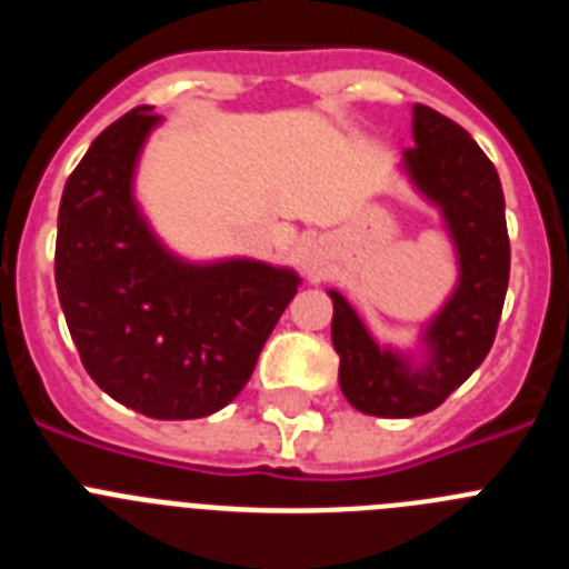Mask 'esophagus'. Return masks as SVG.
I'll return each instance as SVG.
<instances>
[{"label":"esophagus","instance_id":"obj_1","mask_svg":"<svg viewBox=\"0 0 569 569\" xmlns=\"http://www.w3.org/2000/svg\"><path fill=\"white\" fill-rule=\"evenodd\" d=\"M299 264L305 268V273L308 276H316L325 270V264H328V253H325V248H321V241L316 239H308L305 244L299 248Z\"/></svg>","mask_w":569,"mask_h":569}]
</instances>
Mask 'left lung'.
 <instances>
[{
  "label": "left lung",
  "mask_w": 569,
  "mask_h": 569,
  "mask_svg": "<svg viewBox=\"0 0 569 569\" xmlns=\"http://www.w3.org/2000/svg\"><path fill=\"white\" fill-rule=\"evenodd\" d=\"M413 142L401 168L427 202L441 210L459 256V284L425 328V365L379 347L347 299H333V347L341 393L356 410L379 419L430 413L490 353L507 281L510 239L499 173L461 124L439 110L416 104Z\"/></svg>",
  "instance_id": "8db88e82"
}]
</instances>
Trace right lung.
Masks as SVG:
<instances>
[{"label":"right lung","instance_id":"add662e5","mask_svg":"<svg viewBox=\"0 0 569 569\" xmlns=\"http://www.w3.org/2000/svg\"><path fill=\"white\" fill-rule=\"evenodd\" d=\"M153 108L93 139L59 204L57 290L84 370L150 419H202L239 396L299 290L288 268L253 259L190 264L156 239L133 199Z\"/></svg>","mask_w":569,"mask_h":569}]
</instances>
